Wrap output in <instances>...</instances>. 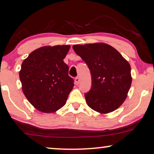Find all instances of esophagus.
<instances>
[{"mask_svg":"<svg viewBox=\"0 0 154 154\" xmlns=\"http://www.w3.org/2000/svg\"><path fill=\"white\" fill-rule=\"evenodd\" d=\"M79 82H80V79L79 77H76L75 79V85H79Z\"/></svg>","mask_w":154,"mask_h":154,"instance_id":"esophagus-1","label":"esophagus"}]
</instances>
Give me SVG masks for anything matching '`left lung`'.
I'll use <instances>...</instances> for the list:
<instances>
[{
	"label": "left lung",
	"instance_id": "obj_1",
	"mask_svg": "<svg viewBox=\"0 0 154 154\" xmlns=\"http://www.w3.org/2000/svg\"><path fill=\"white\" fill-rule=\"evenodd\" d=\"M90 70L92 88L85 94L92 110L106 114L117 109L125 101L132 77L128 62L113 48L104 43L73 46Z\"/></svg>",
	"mask_w": 154,
	"mask_h": 154
}]
</instances>
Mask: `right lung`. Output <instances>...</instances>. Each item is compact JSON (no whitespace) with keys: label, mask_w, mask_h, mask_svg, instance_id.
Wrapping results in <instances>:
<instances>
[{"label":"right lung","mask_w":154,"mask_h":154,"mask_svg":"<svg viewBox=\"0 0 154 154\" xmlns=\"http://www.w3.org/2000/svg\"><path fill=\"white\" fill-rule=\"evenodd\" d=\"M69 48V45L43 46L22 62V90L28 101L42 112H54L63 107L74 85L63 60Z\"/></svg>","instance_id":"obj_1"}]
</instances>
